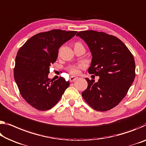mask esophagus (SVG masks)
Segmentation results:
<instances>
[{"instance_id":"esophagus-1","label":"esophagus","mask_w":146,"mask_h":146,"mask_svg":"<svg viewBox=\"0 0 146 146\" xmlns=\"http://www.w3.org/2000/svg\"><path fill=\"white\" fill-rule=\"evenodd\" d=\"M77 77H74V76H72V77H70V78H69V81L70 82H74V81H75L77 79Z\"/></svg>"}]
</instances>
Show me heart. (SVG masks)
<instances>
[{"mask_svg":"<svg viewBox=\"0 0 146 146\" xmlns=\"http://www.w3.org/2000/svg\"><path fill=\"white\" fill-rule=\"evenodd\" d=\"M83 67L82 65H80V66H71L69 68V70H70V72L73 74H77L79 73L80 69H81Z\"/></svg>","mask_w":146,"mask_h":146,"instance_id":"b5f03b06","label":"heart"}]
</instances>
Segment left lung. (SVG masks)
Here are the masks:
<instances>
[{
	"label": "left lung",
	"instance_id": "obj_1",
	"mask_svg": "<svg viewBox=\"0 0 146 146\" xmlns=\"http://www.w3.org/2000/svg\"><path fill=\"white\" fill-rule=\"evenodd\" d=\"M87 44L92 59L88 73L99 76L98 82L86 78L87 89L82 93L86 103L98 111H106L118 105L135 80L133 54L115 36L94 31L77 34Z\"/></svg>",
	"mask_w": 146,
	"mask_h": 146
}]
</instances>
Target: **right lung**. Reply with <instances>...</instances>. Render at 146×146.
<instances>
[{
	"instance_id": "add662e5",
	"label": "right lung",
	"mask_w": 146,
	"mask_h": 146,
	"mask_svg": "<svg viewBox=\"0 0 146 146\" xmlns=\"http://www.w3.org/2000/svg\"><path fill=\"white\" fill-rule=\"evenodd\" d=\"M77 31L55 29L37 34L18 50L14 78L20 94L27 102L40 110L52 108L69 86L63 77H48L50 66L56 62L58 49L75 36Z\"/></svg>"
}]
</instances>
